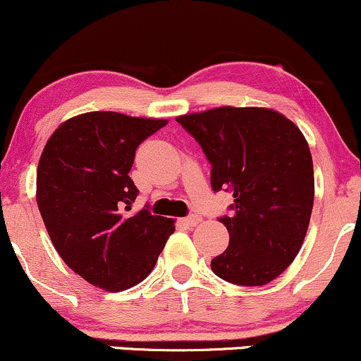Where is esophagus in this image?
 Instances as JSON below:
<instances>
[{"label":"esophagus","mask_w":361,"mask_h":361,"mask_svg":"<svg viewBox=\"0 0 361 361\" xmlns=\"http://www.w3.org/2000/svg\"><path fill=\"white\" fill-rule=\"evenodd\" d=\"M180 223L183 226H188V228H193L196 225H200L202 223V218L198 216V214H191V216H186V218H181Z\"/></svg>","instance_id":"esophagus-1"}]
</instances>
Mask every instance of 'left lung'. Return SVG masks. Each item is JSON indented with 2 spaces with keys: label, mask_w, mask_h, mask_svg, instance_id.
<instances>
[{
  "label": "left lung",
  "mask_w": 361,
  "mask_h": 361,
  "mask_svg": "<svg viewBox=\"0 0 361 361\" xmlns=\"http://www.w3.org/2000/svg\"><path fill=\"white\" fill-rule=\"evenodd\" d=\"M212 163V188L233 193L220 221L226 250L212 259L221 280L262 286L280 276L302 248L313 209L308 141L271 108L220 106L176 116Z\"/></svg>",
  "instance_id": "left-lung-1"
}]
</instances>
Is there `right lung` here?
Returning a JSON list of instances; mask_svg holds the SVG:
<instances>
[{
  "label": "right lung",
  "mask_w": 361,
  "mask_h": 361,
  "mask_svg": "<svg viewBox=\"0 0 361 361\" xmlns=\"http://www.w3.org/2000/svg\"><path fill=\"white\" fill-rule=\"evenodd\" d=\"M161 118L90 111L63 121L36 170V202L54 250L83 280L104 291L143 281L173 231V218L131 212L130 173L143 140Z\"/></svg>",
  "instance_id": "right-lung-1"
}]
</instances>
